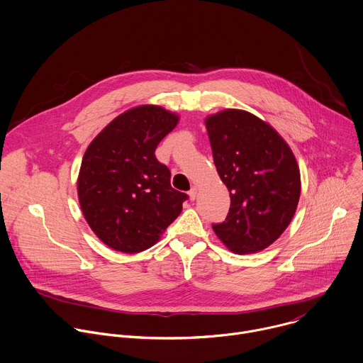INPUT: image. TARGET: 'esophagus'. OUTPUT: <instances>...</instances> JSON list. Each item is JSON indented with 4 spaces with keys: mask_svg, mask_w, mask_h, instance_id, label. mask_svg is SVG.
Returning <instances> with one entry per match:
<instances>
[{
    "mask_svg": "<svg viewBox=\"0 0 363 363\" xmlns=\"http://www.w3.org/2000/svg\"><path fill=\"white\" fill-rule=\"evenodd\" d=\"M189 197H190V200H196L197 199V187H191V190L189 191Z\"/></svg>",
    "mask_w": 363,
    "mask_h": 363,
    "instance_id": "obj_1",
    "label": "esophagus"
}]
</instances>
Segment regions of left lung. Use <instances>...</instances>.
I'll return each mask as SVG.
<instances>
[{"label": "left lung", "mask_w": 363, "mask_h": 363, "mask_svg": "<svg viewBox=\"0 0 363 363\" xmlns=\"http://www.w3.org/2000/svg\"><path fill=\"white\" fill-rule=\"evenodd\" d=\"M204 123L217 173L231 197L225 221L213 224V230L235 254L262 251L279 238L296 211V159L269 123L247 111L225 109Z\"/></svg>", "instance_id": "8db88e82"}]
</instances>
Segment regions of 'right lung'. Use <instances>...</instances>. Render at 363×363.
I'll list each match as a JSON object with an SVG mask.
<instances>
[{"instance_id": "add662e5", "label": "right lung", "mask_w": 363, "mask_h": 363, "mask_svg": "<svg viewBox=\"0 0 363 363\" xmlns=\"http://www.w3.org/2000/svg\"><path fill=\"white\" fill-rule=\"evenodd\" d=\"M179 115L140 105L116 116L88 146L78 176L84 217L108 247L135 254L155 245L179 217L187 194L170 186L155 150Z\"/></svg>"}]
</instances>
